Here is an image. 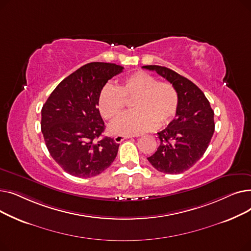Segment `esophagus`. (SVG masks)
<instances>
[{"instance_id":"esophagus-1","label":"esophagus","mask_w":251,"mask_h":251,"mask_svg":"<svg viewBox=\"0 0 251 251\" xmlns=\"http://www.w3.org/2000/svg\"><path fill=\"white\" fill-rule=\"evenodd\" d=\"M131 137H132L131 135H120V134H118L114 137V141L116 143H121L123 140H125L127 138H131Z\"/></svg>"}]
</instances>
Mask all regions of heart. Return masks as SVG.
Here are the masks:
<instances>
[{"label":"heart","instance_id":"obj_1","mask_svg":"<svg viewBox=\"0 0 251 251\" xmlns=\"http://www.w3.org/2000/svg\"><path fill=\"white\" fill-rule=\"evenodd\" d=\"M134 111L119 118L111 126L115 133L135 135L164 126L173 120L179 97L175 87L159 81L150 73L137 71L126 77L119 87L105 85L99 96V110L107 120H115L126 107V100H133Z\"/></svg>","mask_w":251,"mask_h":251}]
</instances>
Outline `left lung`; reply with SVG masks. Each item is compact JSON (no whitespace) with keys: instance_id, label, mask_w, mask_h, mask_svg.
<instances>
[{"instance_id":"left-lung-1","label":"left lung","mask_w":251,"mask_h":251,"mask_svg":"<svg viewBox=\"0 0 251 251\" xmlns=\"http://www.w3.org/2000/svg\"><path fill=\"white\" fill-rule=\"evenodd\" d=\"M142 68L166 78L179 97L175 119L157 132L161 144L148 160L162 173L185 172L203 155L212 139L214 111L203 92L189 79L162 66L148 65Z\"/></svg>"}]
</instances>
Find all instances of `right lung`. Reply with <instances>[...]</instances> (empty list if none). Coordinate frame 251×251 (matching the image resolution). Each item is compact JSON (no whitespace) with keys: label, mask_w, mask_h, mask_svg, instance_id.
Returning a JSON list of instances; mask_svg holds the SVG:
<instances>
[{"label":"right lung","mask_w":251,"mask_h":251,"mask_svg":"<svg viewBox=\"0 0 251 251\" xmlns=\"http://www.w3.org/2000/svg\"><path fill=\"white\" fill-rule=\"evenodd\" d=\"M120 65L88 63L62 80L42 109V132L50 154L68 174L94 177L109 168L119 143L103 136L99 96Z\"/></svg>","instance_id":"add662e5"}]
</instances>
